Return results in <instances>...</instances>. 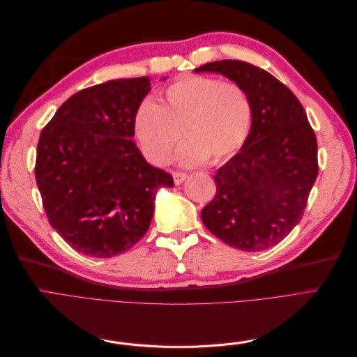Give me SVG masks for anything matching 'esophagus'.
<instances>
[{
    "mask_svg": "<svg viewBox=\"0 0 357 357\" xmlns=\"http://www.w3.org/2000/svg\"><path fill=\"white\" fill-rule=\"evenodd\" d=\"M172 177H174V183H176V185H181V183L185 181V178H186V174H185V172L174 171V172H172Z\"/></svg>",
    "mask_w": 357,
    "mask_h": 357,
    "instance_id": "obj_1",
    "label": "esophagus"
}]
</instances>
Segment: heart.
<instances>
[{"label": "heart", "instance_id": "obj_1", "mask_svg": "<svg viewBox=\"0 0 357 357\" xmlns=\"http://www.w3.org/2000/svg\"><path fill=\"white\" fill-rule=\"evenodd\" d=\"M253 126L250 95L238 83L189 74L168 84L160 104L144 101L134 117L135 138L144 156L167 164L181 135L178 159L198 165L220 164L245 144Z\"/></svg>", "mask_w": 357, "mask_h": 357}]
</instances>
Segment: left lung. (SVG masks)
I'll return each instance as SVG.
<instances>
[{"instance_id":"left-lung-1","label":"left lung","mask_w":357,"mask_h":357,"mask_svg":"<svg viewBox=\"0 0 357 357\" xmlns=\"http://www.w3.org/2000/svg\"><path fill=\"white\" fill-rule=\"evenodd\" d=\"M195 71L226 75L253 104L252 132L214 176L218 192L202 208V222L235 248L266 250L304 215L319 172L316 134L294 92L253 63L223 59Z\"/></svg>"}]
</instances>
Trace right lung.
Here are the masks:
<instances>
[{"label":"right lung","instance_id":"add662e5","mask_svg":"<svg viewBox=\"0 0 357 357\" xmlns=\"http://www.w3.org/2000/svg\"><path fill=\"white\" fill-rule=\"evenodd\" d=\"M149 91V77L91 86L63 102L40 134L36 180L43 207L79 253L112 257L129 250L152 222L156 189L174 186L132 142L134 117Z\"/></svg>","mask_w":357,"mask_h":357}]
</instances>
